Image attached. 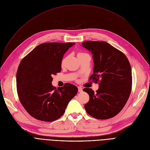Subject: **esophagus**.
Instances as JSON below:
<instances>
[{"label":"esophagus","instance_id":"obj_1","mask_svg":"<svg viewBox=\"0 0 150 150\" xmlns=\"http://www.w3.org/2000/svg\"><path fill=\"white\" fill-rule=\"evenodd\" d=\"M78 91L79 92V93H81L83 91V88H81V87H78Z\"/></svg>","mask_w":150,"mask_h":150}]
</instances>
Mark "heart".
I'll return each instance as SVG.
<instances>
[{"label":"heart","mask_w":150,"mask_h":150,"mask_svg":"<svg viewBox=\"0 0 150 150\" xmlns=\"http://www.w3.org/2000/svg\"><path fill=\"white\" fill-rule=\"evenodd\" d=\"M84 54V53H82V52H79V53L78 54V55H79V54ZM64 59H63V60H62V63H64Z\"/></svg>","instance_id":"b5f03b06"}]
</instances>
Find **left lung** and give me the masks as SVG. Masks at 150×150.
Returning a JSON list of instances; mask_svg holds the SVG:
<instances>
[{"label":"left lung","instance_id":"1","mask_svg":"<svg viewBox=\"0 0 150 150\" xmlns=\"http://www.w3.org/2000/svg\"><path fill=\"white\" fill-rule=\"evenodd\" d=\"M82 46L93 54V74L89 79L99 84L96 92L83 89L89 96L84 108L96 119L111 118L122 110L129 97L132 85L129 62L123 53L106 42L86 41Z\"/></svg>","mask_w":150,"mask_h":150}]
</instances>
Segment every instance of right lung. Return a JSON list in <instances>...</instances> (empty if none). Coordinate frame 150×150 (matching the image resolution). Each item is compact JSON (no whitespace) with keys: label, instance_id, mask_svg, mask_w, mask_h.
Segmentation results:
<instances>
[{"label":"right lung","instance_id":"1","mask_svg":"<svg viewBox=\"0 0 150 150\" xmlns=\"http://www.w3.org/2000/svg\"><path fill=\"white\" fill-rule=\"evenodd\" d=\"M74 42L40 44L23 58L16 74L19 100L29 114L51 122L63 115L68 103L78 93L76 86H52V75L61 71L63 56Z\"/></svg>","mask_w":150,"mask_h":150}]
</instances>
